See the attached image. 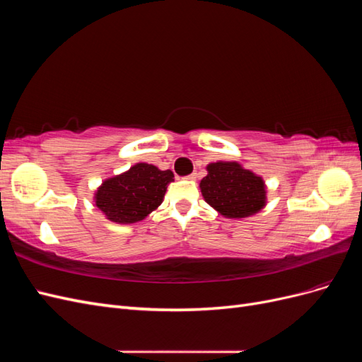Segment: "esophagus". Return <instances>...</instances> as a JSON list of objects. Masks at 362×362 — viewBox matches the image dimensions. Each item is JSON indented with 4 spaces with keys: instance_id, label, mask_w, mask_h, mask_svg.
Segmentation results:
<instances>
[{
    "instance_id": "obj_1",
    "label": "esophagus",
    "mask_w": 362,
    "mask_h": 362,
    "mask_svg": "<svg viewBox=\"0 0 362 362\" xmlns=\"http://www.w3.org/2000/svg\"><path fill=\"white\" fill-rule=\"evenodd\" d=\"M187 180H192V181H193V180H196V173H190L189 177H187Z\"/></svg>"
}]
</instances>
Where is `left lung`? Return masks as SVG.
Segmentation results:
<instances>
[{
  "instance_id": "left-lung-1",
  "label": "left lung",
  "mask_w": 362,
  "mask_h": 362,
  "mask_svg": "<svg viewBox=\"0 0 362 362\" xmlns=\"http://www.w3.org/2000/svg\"><path fill=\"white\" fill-rule=\"evenodd\" d=\"M208 175L201 181L205 201L226 217H247L266 204L264 182L234 161L208 164Z\"/></svg>"
}]
</instances>
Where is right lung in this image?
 I'll return each mask as SVG.
<instances>
[{"instance_id":"obj_1","label":"right lung","mask_w":362,"mask_h":362,"mask_svg":"<svg viewBox=\"0 0 362 362\" xmlns=\"http://www.w3.org/2000/svg\"><path fill=\"white\" fill-rule=\"evenodd\" d=\"M172 170H160L152 164L139 163L128 172L103 182L96 192V206L116 223H134L161 204Z\"/></svg>"}]
</instances>
